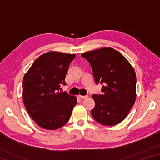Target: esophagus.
Here are the masks:
<instances>
[{"mask_svg":"<svg viewBox=\"0 0 160 160\" xmlns=\"http://www.w3.org/2000/svg\"><path fill=\"white\" fill-rule=\"evenodd\" d=\"M79 97H80L81 99H87L88 97V95H86V96H82V95H79Z\"/></svg>","mask_w":160,"mask_h":160,"instance_id":"1","label":"esophagus"}]
</instances>
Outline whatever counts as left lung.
<instances>
[{
    "label": "left lung",
    "mask_w": 160,
    "mask_h": 160,
    "mask_svg": "<svg viewBox=\"0 0 160 160\" xmlns=\"http://www.w3.org/2000/svg\"><path fill=\"white\" fill-rule=\"evenodd\" d=\"M92 68L97 84H103L102 94H92L95 107L91 114L104 126L121 123L136 99V75L134 68L120 52L104 47L82 53Z\"/></svg>",
    "instance_id": "1"
}]
</instances>
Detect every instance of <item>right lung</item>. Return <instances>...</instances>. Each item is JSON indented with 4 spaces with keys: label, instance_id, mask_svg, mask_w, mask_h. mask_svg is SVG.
<instances>
[{
    "label": "right lung",
    "instance_id": "add662e5",
    "mask_svg": "<svg viewBox=\"0 0 160 160\" xmlns=\"http://www.w3.org/2000/svg\"><path fill=\"white\" fill-rule=\"evenodd\" d=\"M75 54L49 51L38 57L26 72L22 97L29 116L38 126L56 130L69 121L76 97L59 91Z\"/></svg>",
    "mask_w": 160,
    "mask_h": 160
}]
</instances>
